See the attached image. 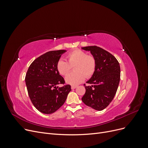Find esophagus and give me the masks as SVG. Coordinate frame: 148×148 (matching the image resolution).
Returning a JSON list of instances; mask_svg holds the SVG:
<instances>
[{"instance_id": "1", "label": "esophagus", "mask_w": 148, "mask_h": 148, "mask_svg": "<svg viewBox=\"0 0 148 148\" xmlns=\"http://www.w3.org/2000/svg\"><path fill=\"white\" fill-rule=\"evenodd\" d=\"M76 88H77V86H76V85H72V86H71V88L72 89H75Z\"/></svg>"}]
</instances>
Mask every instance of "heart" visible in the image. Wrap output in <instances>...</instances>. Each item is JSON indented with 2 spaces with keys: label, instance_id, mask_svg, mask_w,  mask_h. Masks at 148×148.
<instances>
[{
  "label": "heart",
  "instance_id": "1",
  "mask_svg": "<svg viewBox=\"0 0 148 148\" xmlns=\"http://www.w3.org/2000/svg\"><path fill=\"white\" fill-rule=\"evenodd\" d=\"M66 61L59 59L56 64V69L61 75L65 76L69 73L71 67H74L73 73L69 74L65 77V81L70 84H78L82 82L85 77L89 78L95 72L96 61L91 55H87L86 52L77 49L66 55Z\"/></svg>",
  "mask_w": 148,
  "mask_h": 148
}]
</instances>
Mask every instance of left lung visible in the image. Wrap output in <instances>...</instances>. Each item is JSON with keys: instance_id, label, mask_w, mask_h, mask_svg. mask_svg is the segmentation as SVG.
Returning <instances> with one entry per match:
<instances>
[{"instance_id": "left-lung-1", "label": "left lung", "mask_w": 148, "mask_h": 148, "mask_svg": "<svg viewBox=\"0 0 148 148\" xmlns=\"http://www.w3.org/2000/svg\"><path fill=\"white\" fill-rule=\"evenodd\" d=\"M90 51L96 61L95 72L84 86L86 92L82 101L97 110H102L113 100L120 82V67L117 59L110 53L96 46L82 47Z\"/></svg>"}]
</instances>
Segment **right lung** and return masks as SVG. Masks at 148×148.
<instances>
[{
  "label": "right lung",
  "mask_w": 148,
  "mask_h": 148,
  "mask_svg": "<svg viewBox=\"0 0 148 148\" xmlns=\"http://www.w3.org/2000/svg\"><path fill=\"white\" fill-rule=\"evenodd\" d=\"M65 50L49 51L36 59L26 72L25 82L31 102L36 109L46 114L55 112L64 104L71 90L70 84L56 69L57 61Z\"/></svg>",
  "instance_id": "obj_1"
}]
</instances>
